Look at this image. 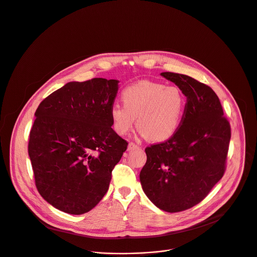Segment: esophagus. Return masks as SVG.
Returning a JSON list of instances; mask_svg holds the SVG:
<instances>
[{"mask_svg":"<svg viewBox=\"0 0 257 257\" xmlns=\"http://www.w3.org/2000/svg\"><path fill=\"white\" fill-rule=\"evenodd\" d=\"M139 148V146L137 145V144H135V143H130L128 144V147H127V150L128 151H132V150H135V149H138Z\"/></svg>","mask_w":257,"mask_h":257,"instance_id":"esophagus-1","label":"esophagus"}]
</instances>
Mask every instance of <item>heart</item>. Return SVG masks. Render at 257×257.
Masks as SVG:
<instances>
[{
	"instance_id": "1",
	"label": "heart",
	"mask_w": 257,
	"mask_h": 257,
	"mask_svg": "<svg viewBox=\"0 0 257 257\" xmlns=\"http://www.w3.org/2000/svg\"><path fill=\"white\" fill-rule=\"evenodd\" d=\"M122 105L110 107L113 130L126 135L135 124L142 135L152 142H163L179 128L186 106V98L175 86H165L152 81H141L123 89Z\"/></svg>"
}]
</instances>
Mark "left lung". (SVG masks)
<instances>
[{
    "instance_id": "8db88e82",
    "label": "left lung",
    "mask_w": 257,
    "mask_h": 257,
    "mask_svg": "<svg viewBox=\"0 0 257 257\" xmlns=\"http://www.w3.org/2000/svg\"><path fill=\"white\" fill-rule=\"evenodd\" d=\"M161 76L186 97L185 112L169 140L145 149L147 162L140 180L157 208L177 213L200 202L223 177L231 127L211 87L182 74L164 72Z\"/></svg>"
}]
</instances>
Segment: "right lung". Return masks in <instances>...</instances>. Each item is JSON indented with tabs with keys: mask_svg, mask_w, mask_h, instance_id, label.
I'll return each instance as SVG.
<instances>
[{
	"mask_svg": "<svg viewBox=\"0 0 257 257\" xmlns=\"http://www.w3.org/2000/svg\"><path fill=\"white\" fill-rule=\"evenodd\" d=\"M117 80L70 82L37 107L28 154L40 195L58 210L82 215L108 190L128 143L113 130Z\"/></svg>",
	"mask_w": 257,
	"mask_h": 257,
	"instance_id": "right-lung-1",
	"label": "right lung"
}]
</instances>
